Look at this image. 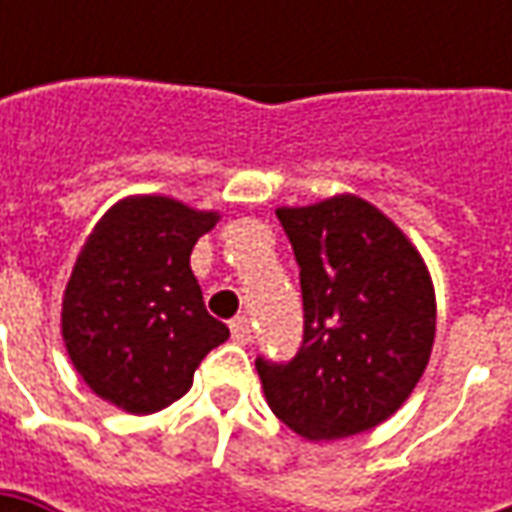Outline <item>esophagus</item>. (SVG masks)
<instances>
[{
  "instance_id": "1",
  "label": "esophagus",
  "mask_w": 512,
  "mask_h": 512,
  "mask_svg": "<svg viewBox=\"0 0 512 512\" xmlns=\"http://www.w3.org/2000/svg\"><path fill=\"white\" fill-rule=\"evenodd\" d=\"M230 333H233V339L239 344H247L253 339V325H250V319L247 316H236L233 322H230Z\"/></svg>"
}]
</instances>
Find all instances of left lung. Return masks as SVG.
I'll return each instance as SVG.
<instances>
[{"label": "left lung", "mask_w": 512, "mask_h": 512, "mask_svg": "<svg viewBox=\"0 0 512 512\" xmlns=\"http://www.w3.org/2000/svg\"><path fill=\"white\" fill-rule=\"evenodd\" d=\"M302 282L305 330L290 362L256 356L267 404L310 442L370 430L422 379L436 296L422 256L359 196L279 207Z\"/></svg>", "instance_id": "1"}]
</instances>
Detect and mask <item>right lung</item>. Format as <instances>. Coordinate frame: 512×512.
Wrapping results in <instances>:
<instances>
[{
    "label": "right lung",
    "instance_id": "obj_1",
    "mask_svg": "<svg viewBox=\"0 0 512 512\" xmlns=\"http://www.w3.org/2000/svg\"><path fill=\"white\" fill-rule=\"evenodd\" d=\"M216 219L165 196H136L93 227L65 290L62 336L105 402L136 416L168 407L230 336L190 270L193 245Z\"/></svg>",
    "mask_w": 512,
    "mask_h": 512
}]
</instances>
